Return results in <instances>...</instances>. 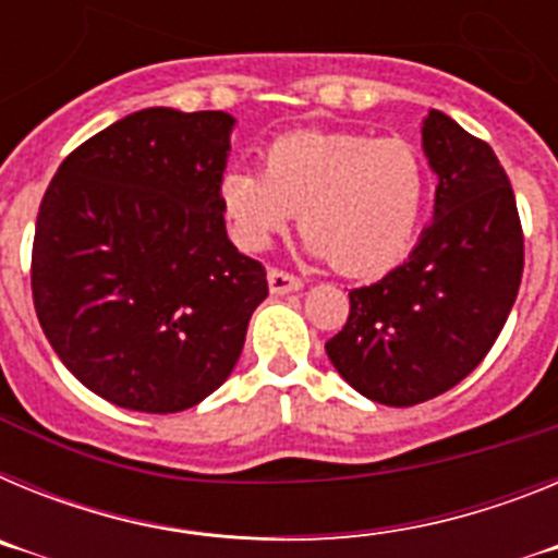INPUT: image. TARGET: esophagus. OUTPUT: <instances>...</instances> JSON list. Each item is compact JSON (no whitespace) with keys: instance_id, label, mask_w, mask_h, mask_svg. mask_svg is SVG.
Returning a JSON list of instances; mask_svg holds the SVG:
<instances>
[{"instance_id":"obj_1","label":"esophagus","mask_w":558,"mask_h":558,"mask_svg":"<svg viewBox=\"0 0 558 558\" xmlns=\"http://www.w3.org/2000/svg\"><path fill=\"white\" fill-rule=\"evenodd\" d=\"M268 288L274 295H284V293H295V290H302V279L288 270L270 268L268 270Z\"/></svg>"}]
</instances>
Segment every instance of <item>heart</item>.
I'll list each match as a JSON object with an SVG mask.
<instances>
[{
    "label": "heart",
    "instance_id": "heart-1",
    "mask_svg": "<svg viewBox=\"0 0 558 558\" xmlns=\"http://www.w3.org/2000/svg\"><path fill=\"white\" fill-rule=\"evenodd\" d=\"M220 204L245 248H265L299 211L310 248L338 274L374 276L411 245L425 204V167L402 140L293 131L265 147L263 170L226 172Z\"/></svg>",
    "mask_w": 558,
    "mask_h": 558
}]
</instances>
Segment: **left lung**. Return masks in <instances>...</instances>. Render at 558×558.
<instances>
[{
    "label": "left lung",
    "instance_id": "1",
    "mask_svg": "<svg viewBox=\"0 0 558 558\" xmlns=\"http://www.w3.org/2000/svg\"><path fill=\"white\" fill-rule=\"evenodd\" d=\"M422 142L438 175L436 215L408 263L349 290L327 354L354 391L411 408L458 386L514 307L525 243L514 190L489 145L433 108Z\"/></svg>",
    "mask_w": 558,
    "mask_h": 558
}]
</instances>
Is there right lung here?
Here are the masks:
<instances>
[{
    "label": "right lung",
    "instance_id": "add662e5",
    "mask_svg": "<svg viewBox=\"0 0 558 558\" xmlns=\"http://www.w3.org/2000/svg\"><path fill=\"white\" fill-rule=\"evenodd\" d=\"M223 111L145 108L69 153L38 206L29 284L44 335L88 391L179 413L218 391L268 295L226 234Z\"/></svg>",
    "mask_w": 558,
    "mask_h": 558
}]
</instances>
